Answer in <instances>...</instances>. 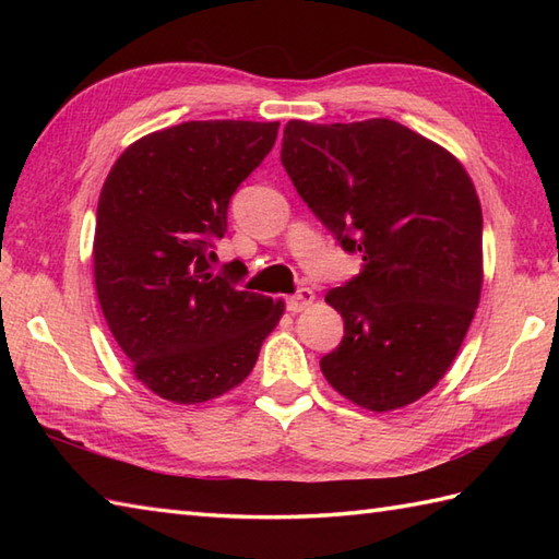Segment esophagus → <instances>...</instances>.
Returning a JSON list of instances; mask_svg holds the SVG:
<instances>
[{"label": "esophagus", "mask_w": 559, "mask_h": 559, "mask_svg": "<svg viewBox=\"0 0 559 559\" xmlns=\"http://www.w3.org/2000/svg\"><path fill=\"white\" fill-rule=\"evenodd\" d=\"M312 302H314V293H312L310 288H302V290H298L295 295H290V298L286 300L288 310H290L293 314H298V312L307 310V307H310Z\"/></svg>", "instance_id": "esophagus-1"}]
</instances>
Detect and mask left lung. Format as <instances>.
Returning a JSON list of instances; mask_svg holds the SVG:
<instances>
[{
	"instance_id": "left-lung-1",
	"label": "left lung",
	"mask_w": 559,
	"mask_h": 559,
	"mask_svg": "<svg viewBox=\"0 0 559 559\" xmlns=\"http://www.w3.org/2000/svg\"><path fill=\"white\" fill-rule=\"evenodd\" d=\"M281 160L358 276L326 293L343 341L319 360L355 406L425 396L454 362L483 288V211L454 153L394 120H290Z\"/></svg>"
}]
</instances>
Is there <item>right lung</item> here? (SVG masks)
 Returning a JSON list of instances; mask_svg holds the SVG:
<instances>
[{"mask_svg":"<svg viewBox=\"0 0 559 559\" xmlns=\"http://www.w3.org/2000/svg\"><path fill=\"white\" fill-rule=\"evenodd\" d=\"M278 122H182L127 146L98 199L93 276L105 322L153 394L194 406L242 384L286 302L213 273L235 189Z\"/></svg>","mask_w":559,"mask_h":559,"instance_id":"obj_1","label":"right lung"}]
</instances>
